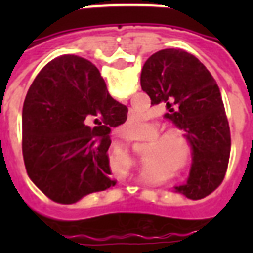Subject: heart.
<instances>
[{
    "label": "heart",
    "mask_w": 253,
    "mask_h": 253,
    "mask_svg": "<svg viewBox=\"0 0 253 253\" xmlns=\"http://www.w3.org/2000/svg\"><path fill=\"white\" fill-rule=\"evenodd\" d=\"M143 123L141 115H132L125 127L137 130ZM160 126L150 125L148 135L152 138L145 143L142 149V156L145 159L142 168L152 177H164L161 172L165 169L175 170L177 175L188 173L195 163V148L191 138L181 130H168L160 133Z\"/></svg>",
    "instance_id": "b5f03b06"
}]
</instances>
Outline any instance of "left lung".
<instances>
[{"instance_id": "obj_1", "label": "left lung", "mask_w": 253, "mask_h": 253, "mask_svg": "<svg viewBox=\"0 0 253 253\" xmlns=\"http://www.w3.org/2000/svg\"><path fill=\"white\" fill-rule=\"evenodd\" d=\"M141 86L152 105L168 108L165 118L194 143L195 163L188 181L176 190L192 199L211 194L222 183L230 156L229 123L211 73L190 52L165 48L145 62Z\"/></svg>"}]
</instances>
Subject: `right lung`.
<instances>
[{
  "instance_id": "1",
  "label": "right lung",
  "mask_w": 253,
  "mask_h": 253,
  "mask_svg": "<svg viewBox=\"0 0 253 253\" xmlns=\"http://www.w3.org/2000/svg\"><path fill=\"white\" fill-rule=\"evenodd\" d=\"M93 63L62 55L36 76L23 107V157L32 183L51 201L70 205L108 190L112 127L125 123Z\"/></svg>"
}]
</instances>
